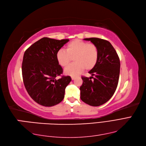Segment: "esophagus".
<instances>
[{"label":"esophagus","instance_id":"obj_1","mask_svg":"<svg viewBox=\"0 0 146 146\" xmlns=\"http://www.w3.org/2000/svg\"><path fill=\"white\" fill-rule=\"evenodd\" d=\"M71 79H72V80H75L76 79V77L75 76H72L71 77Z\"/></svg>","mask_w":146,"mask_h":146}]
</instances>
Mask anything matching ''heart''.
Returning <instances> with one entry per match:
<instances>
[{
  "mask_svg": "<svg viewBox=\"0 0 146 146\" xmlns=\"http://www.w3.org/2000/svg\"><path fill=\"white\" fill-rule=\"evenodd\" d=\"M75 63L69 65L64 70L66 75L77 76L84 69L91 70L97 64L98 58V49L94 44L76 40L67 45L66 51L61 49L56 53V59L60 66H68L73 58Z\"/></svg>",
  "mask_w": 146,
  "mask_h": 146,
  "instance_id": "1",
  "label": "heart"
}]
</instances>
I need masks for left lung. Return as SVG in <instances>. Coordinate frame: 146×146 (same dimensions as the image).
Listing matches in <instances>:
<instances>
[{
	"instance_id": "8db88e82",
	"label": "left lung",
	"mask_w": 146,
	"mask_h": 146,
	"mask_svg": "<svg viewBox=\"0 0 146 146\" xmlns=\"http://www.w3.org/2000/svg\"><path fill=\"white\" fill-rule=\"evenodd\" d=\"M97 46L98 58L97 64L88 73L92 76L82 77L83 84L80 87V99L93 106L107 102L118 86L120 61L118 54L108 41L98 38H85ZM93 80H91V79Z\"/></svg>"
}]
</instances>
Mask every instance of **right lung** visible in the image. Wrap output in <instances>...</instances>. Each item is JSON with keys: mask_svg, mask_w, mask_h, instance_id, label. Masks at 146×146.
Segmentation results:
<instances>
[{"mask_svg": "<svg viewBox=\"0 0 146 146\" xmlns=\"http://www.w3.org/2000/svg\"><path fill=\"white\" fill-rule=\"evenodd\" d=\"M69 41L44 37L24 53L22 66L24 85L31 98L42 106H54L64 98L66 87L71 77L56 78L63 72L57 61L56 53Z\"/></svg>", "mask_w": 146, "mask_h": 146, "instance_id": "1", "label": "right lung"}]
</instances>
